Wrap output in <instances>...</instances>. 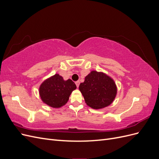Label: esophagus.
<instances>
[{
    "mask_svg": "<svg viewBox=\"0 0 159 159\" xmlns=\"http://www.w3.org/2000/svg\"><path fill=\"white\" fill-rule=\"evenodd\" d=\"M80 81H76V82H75V84H76V86H77V87H79V85H80Z\"/></svg>",
    "mask_w": 159,
    "mask_h": 159,
    "instance_id": "1",
    "label": "esophagus"
}]
</instances>
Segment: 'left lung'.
<instances>
[{
  "label": "left lung",
  "mask_w": 159,
  "mask_h": 159,
  "mask_svg": "<svg viewBox=\"0 0 159 159\" xmlns=\"http://www.w3.org/2000/svg\"><path fill=\"white\" fill-rule=\"evenodd\" d=\"M79 89L88 106L94 109L106 107L111 104L117 93L114 80L103 71H91L81 83Z\"/></svg>",
  "instance_id": "obj_1"
}]
</instances>
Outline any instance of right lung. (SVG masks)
Here are the masks:
<instances>
[{
    "label": "right lung",
    "instance_id": "obj_1",
    "mask_svg": "<svg viewBox=\"0 0 159 159\" xmlns=\"http://www.w3.org/2000/svg\"><path fill=\"white\" fill-rule=\"evenodd\" d=\"M77 88L70 79L64 80L58 74L45 80L39 88L42 102L52 108H60L68 102L72 91Z\"/></svg>",
    "mask_w": 159,
    "mask_h": 159
}]
</instances>
